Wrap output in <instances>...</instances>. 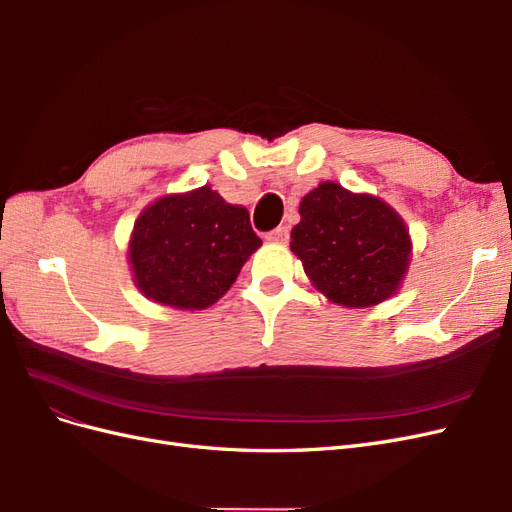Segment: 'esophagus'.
<instances>
[{
	"label": "esophagus",
	"mask_w": 512,
	"mask_h": 512,
	"mask_svg": "<svg viewBox=\"0 0 512 512\" xmlns=\"http://www.w3.org/2000/svg\"><path fill=\"white\" fill-rule=\"evenodd\" d=\"M265 239L271 241V243H286L288 241V228L286 226H277L275 230L267 232Z\"/></svg>",
	"instance_id": "obj_1"
}]
</instances>
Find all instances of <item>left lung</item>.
Wrapping results in <instances>:
<instances>
[{"mask_svg": "<svg viewBox=\"0 0 512 512\" xmlns=\"http://www.w3.org/2000/svg\"><path fill=\"white\" fill-rule=\"evenodd\" d=\"M299 215L290 250L324 297L344 307H371L397 294L412 260V239L389 203L322 181L303 196Z\"/></svg>", "mask_w": 512, "mask_h": 512, "instance_id": "left-lung-1", "label": "left lung"}]
</instances>
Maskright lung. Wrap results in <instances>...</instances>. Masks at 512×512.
<instances>
[{"label":"right lung","instance_id":"1","mask_svg":"<svg viewBox=\"0 0 512 512\" xmlns=\"http://www.w3.org/2000/svg\"><path fill=\"white\" fill-rule=\"evenodd\" d=\"M260 245L247 209L203 185L160 196L141 211L128 262L149 301L194 312L224 297Z\"/></svg>","mask_w":512,"mask_h":512}]
</instances>
